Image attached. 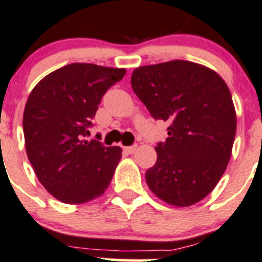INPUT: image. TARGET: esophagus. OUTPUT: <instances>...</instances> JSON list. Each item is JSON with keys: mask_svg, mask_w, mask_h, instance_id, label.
Segmentation results:
<instances>
[{"mask_svg": "<svg viewBox=\"0 0 262 262\" xmlns=\"http://www.w3.org/2000/svg\"><path fill=\"white\" fill-rule=\"evenodd\" d=\"M136 149H137V145H132V146L123 147V150H125L126 152H128V154H134V152L136 151Z\"/></svg>", "mask_w": 262, "mask_h": 262, "instance_id": "34e87169", "label": "esophagus"}]
</instances>
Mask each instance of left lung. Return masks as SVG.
Masks as SVG:
<instances>
[{"label":"left lung","instance_id":"obj_1","mask_svg":"<svg viewBox=\"0 0 262 262\" xmlns=\"http://www.w3.org/2000/svg\"><path fill=\"white\" fill-rule=\"evenodd\" d=\"M131 86L155 120L169 123L145 173L150 191L177 208L205 199L227 169L237 130L228 85L204 64L174 59L135 69Z\"/></svg>","mask_w":262,"mask_h":262}]
</instances>
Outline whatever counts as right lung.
I'll use <instances>...</instances> for the list:
<instances>
[{
	"label": "right lung",
	"instance_id": "add662e5",
	"mask_svg": "<svg viewBox=\"0 0 262 262\" xmlns=\"http://www.w3.org/2000/svg\"><path fill=\"white\" fill-rule=\"evenodd\" d=\"M126 69L70 63L44 76L23 116L25 149L37 178L57 200L84 204L104 193L122 157L85 136L100 99Z\"/></svg>",
	"mask_w": 262,
	"mask_h": 262
}]
</instances>
